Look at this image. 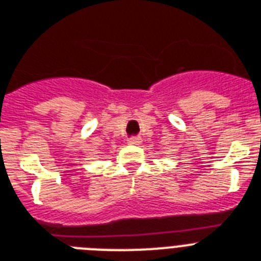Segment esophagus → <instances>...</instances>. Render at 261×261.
I'll return each mask as SVG.
<instances>
[{"label":"esophagus","mask_w":261,"mask_h":261,"mask_svg":"<svg viewBox=\"0 0 261 261\" xmlns=\"http://www.w3.org/2000/svg\"><path fill=\"white\" fill-rule=\"evenodd\" d=\"M142 139L139 137H131L128 139V145H141Z\"/></svg>","instance_id":"esophagus-1"}]
</instances>
